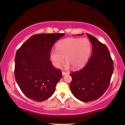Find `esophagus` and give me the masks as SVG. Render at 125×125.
I'll use <instances>...</instances> for the list:
<instances>
[{
  "label": "esophagus",
  "mask_w": 125,
  "mask_h": 125,
  "mask_svg": "<svg viewBox=\"0 0 125 125\" xmlns=\"http://www.w3.org/2000/svg\"><path fill=\"white\" fill-rule=\"evenodd\" d=\"M67 74H68V73H67V72H66V71H62V75H63V76H64V75H67Z\"/></svg>",
  "instance_id": "1"
}]
</instances>
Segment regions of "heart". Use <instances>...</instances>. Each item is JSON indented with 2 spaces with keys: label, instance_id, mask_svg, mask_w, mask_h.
Wrapping results in <instances>:
<instances>
[{
  "label": "heart",
  "instance_id": "obj_1",
  "mask_svg": "<svg viewBox=\"0 0 125 125\" xmlns=\"http://www.w3.org/2000/svg\"><path fill=\"white\" fill-rule=\"evenodd\" d=\"M91 52L92 44L87 38H67L57 43L56 50H51L50 57L52 64L57 68L61 66L65 57L66 68L71 65L73 68H79L87 63Z\"/></svg>",
  "mask_w": 125,
  "mask_h": 125
}]
</instances>
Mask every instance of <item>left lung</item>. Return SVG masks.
Instances as JSON below:
<instances>
[{
  "mask_svg": "<svg viewBox=\"0 0 125 125\" xmlns=\"http://www.w3.org/2000/svg\"><path fill=\"white\" fill-rule=\"evenodd\" d=\"M87 35L92 45V56L83 68L70 73L71 93L83 102L94 101L103 95L109 86L114 70L106 46L92 35Z\"/></svg>",
  "mask_w": 125,
  "mask_h": 125,
  "instance_id": "8db88e82",
  "label": "left lung"
}]
</instances>
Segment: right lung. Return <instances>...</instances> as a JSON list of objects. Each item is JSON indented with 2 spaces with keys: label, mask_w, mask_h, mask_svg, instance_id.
<instances>
[{
  "label": "right lung",
  "mask_w": 125,
  "mask_h": 125,
  "mask_svg": "<svg viewBox=\"0 0 125 125\" xmlns=\"http://www.w3.org/2000/svg\"><path fill=\"white\" fill-rule=\"evenodd\" d=\"M64 33L33 35L17 50L15 76L21 91L27 97L41 102L55 92L62 78L61 70L49 60L52 46Z\"/></svg>",
  "instance_id": "obj_1"
}]
</instances>
